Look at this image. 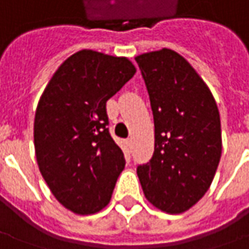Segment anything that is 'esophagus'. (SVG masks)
Segmentation results:
<instances>
[{"label":"esophagus","mask_w":249,"mask_h":249,"mask_svg":"<svg viewBox=\"0 0 249 249\" xmlns=\"http://www.w3.org/2000/svg\"><path fill=\"white\" fill-rule=\"evenodd\" d=\"M125 144H126V150L129 151V149H131V144H132V141H131V139H126V141H125Z\"/></svg>","instance_id":"34e87169"}]
</instances>
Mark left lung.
<instances>
[{"instance_id":"left-lung-1","label":"left lung","mask_w":249,"mask_h":249,"mask_svg":"<svg viewBox=\"0 0 249 249\" xmlns=\"http://www.w3.org/2000/svg\"><path fill=\"white\" fill-rule=\"evenodd\" d=\"M135 60L154 118V153L136 172L147 201L167 213H182L201 200L218 169V106L193 66L175 51L162 48Z\"/></svg>"}]
</instances>
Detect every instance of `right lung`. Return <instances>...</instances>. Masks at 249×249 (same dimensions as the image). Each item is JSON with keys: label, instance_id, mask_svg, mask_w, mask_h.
<instances>
[{"label": "right lung", "instance_id": "add662e5", "mask_svg": "<svg viewBox=\"0 0 249 249\" xmlns=\"http://www.w3.org/2000/svg\"><path fill=\"white\" fill-rule=\"evenodd\" d=\"M135 73L126 57L82 49L57 67L39 98V172L56 200L77 215L103 210L124 169V153L108 132L106 102Z\"/></svg>", "mask_w": 249, "mask_h": 249}]
</instances>
